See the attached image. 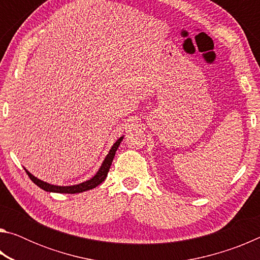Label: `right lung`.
<instances>
[{"label": "right lung", "mask_w": 260, "mask_h": 260, "mask_svg": "<svg viewBox=\"0 0 260 260\" xmlns=\"http://www.w3.org/2000/svg\"><path fill=\"white\" fill-rule=\"evenodd\" d=\"M122 139H124V136H120V138L118 139L116 142H114L111 149H110V151L107 155V157L104 158L102 165H101V167L99 169L98 172H96L94 177L89 180H87V181H83L79 184H73V186H56V184L45 182V181H42V180L38 179L37 177H34V175L32 173H29L26 169H25V171H26V173L28 174L29 179L32 180V181L37 184L38 187H40L41 189H43V190H46V191L59 192V193H78V192H82L86 190H90V189L98 187L99 184L102 183L105 180V178H107L108 172L110 170V166H111V164H112L114 155H116L117 149L120 146Z\"/></svg>", "instance_id": "add662e5"}]
</instances>
